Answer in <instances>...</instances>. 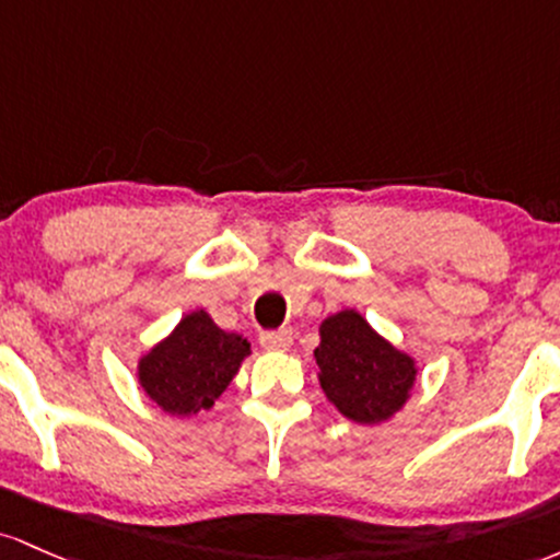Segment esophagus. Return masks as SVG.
I'll list each match as a JSON object with an SVG mask.
<instances>
[{
    "label": "esophagus",
    "mask_w": 560,
    "mask_h": 560,
    "mask_svg": "<svg viewBox=\"0 0 560 560\" xmlns=\"http://www.w3.org/2000/svg\"><path fill=\"white\" fill-rule=\"evenodd\" d=\"M259 343L269 351H285V349H291V343H293V330L291 328L264 330L259 336Z\"/></svg>",
    "instance_id": "esophagus-1"
}]
</instances>
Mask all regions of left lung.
I'll return each instance as SVG.
<instances>
[{
    "instance_id": "8db88e82",
    "label": "left lung",
    "mask_w": 560,
    "mask_h": 560,
    "mask_svg": "<svg viewBox=\"0 0 560 560\" xmlns=\"http://www.w3.org/2000/svg\"><path fill=\"white\" fill-rule=\"evenodd\" d=\"M319 383L328 399L357 423L392 418L407 401L416 364L370 328L357 312H338L319 325Z\"/></svg>"
}]
</instances>
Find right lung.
Returning a JSON list of instances; mask_svg holds the SVG:
<instances>
[{"label":"right lung","mask_w":560,"mask_h":560,"mask_svg":"<svg viewBox=\"0 0 560 560\" xmlns=\"http://www.w3.org/2000/svg\"><path fill=\"white\" fill-rule=\"evenodd\" d=\"M250 343L224 332L203 310L187 314L166 341L142 357L140 383L150 399L172 416H196L235 378Z\"/></svg>","instance_id":"right-lung-1"}]
</instances>
